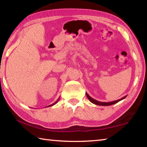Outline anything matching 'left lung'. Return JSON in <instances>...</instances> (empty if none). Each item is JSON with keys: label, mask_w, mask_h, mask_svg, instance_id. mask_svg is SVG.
I'll list each match as a JSON object with an SVG mask.
<instances>
[{"label": "left lung", "mask_w": 147, "mask_h": 147, "mask_svg": "<svg viewBox=\"0 0 147 147\" xmlns=\"http://www.w3.org/2000/svg\"><path fill=\"white\" fill-rule=\"evenodd\" d=\"M86 94L87 97L88 98V99L89 100V101L91 102H92V103L94 104H96V105H98V106H104L113 105V104L117 103L118 102L121 101V100H123L124 98H125L126 97V96H124V97L121 98H120V99H119V100H115V101L110 102H100V101H98V100H95V99H94V98H93L92 97H91V96H89V94H88V93H86Z\"/></svg>", "instance_id": "1"}]
</instances>
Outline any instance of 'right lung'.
<instances>
[{
    "instance_id": "right-lung-1",
    "label": "right lung",
    "mask_w": 147,
    "mask_h": 147,
    "mask_svg": "<svg viewBox=\"0 0 147 147\" xmlns=\"http://www.w3.org/2000/svg\"><path fill=\"white\" fill-rule=\"evenodd\" d=\"M59 98L58 99V100H57L56 102H54V103H53V104H51V105H49V106H54V104H56L57 102H58V100H59ZM48 106H47V107H48Z\"/></svg>"
}]
</instances>
